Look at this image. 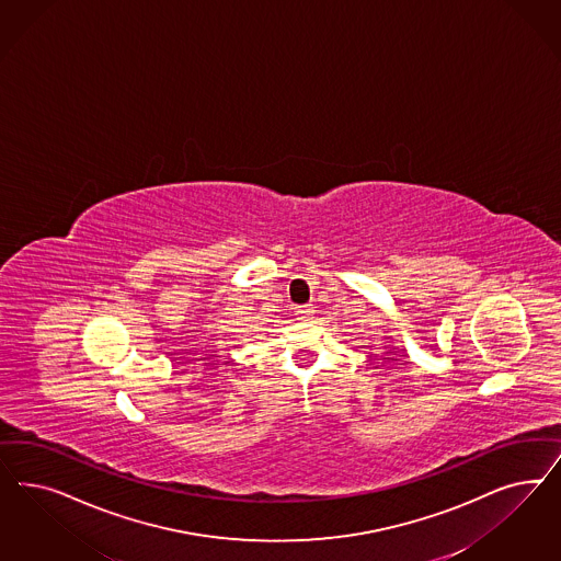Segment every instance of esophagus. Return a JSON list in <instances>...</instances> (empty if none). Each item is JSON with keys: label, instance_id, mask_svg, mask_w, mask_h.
I'll list each match as a JSON object with an SVG mask.
<instances>
[{"label": "esophagus", "instance_id": "obj_1", "mask_svg": "<svg viewBox=\"0 0 561 561\" xmlns=\"http://www.w3.org/2000/svg\"><path fill=\"white\" fill-rule=\"evenodd\" d=\"M311 313H313V309H311V308L297 309V316H299V318H309V316H311Z\"/></svg>", "mask_w": 561, "mask_h": 561}]
</instances>
